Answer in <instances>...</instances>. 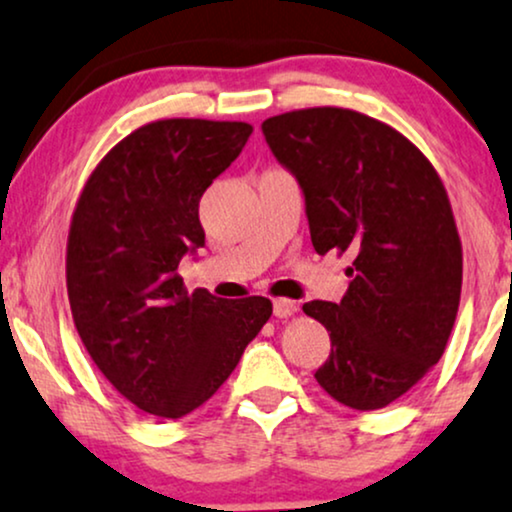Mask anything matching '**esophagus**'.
Returning a JSON list of instances; mask_svg holds the SVG:
<instances>
[{"label": "esophagus", "mask_w": 512, "mask_h": 512, "mask_svg": "<svg viewBox=\"0 0 512 512\" xmlns=\"http://www.w3.org/2000/svg\"><path fill=\"white\" fill-rule=\"evenodd\" d=\"M273 311H275L277 318H289V315H294L296 311H299V304H296V301H292V299H285V296H282V299H275L273 301Z\"/></svg>", "instance_id": "esophagus-1"}]
</instances>
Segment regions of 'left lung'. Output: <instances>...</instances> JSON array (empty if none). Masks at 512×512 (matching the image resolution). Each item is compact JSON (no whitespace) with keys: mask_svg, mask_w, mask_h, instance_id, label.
Segmentation results:
<instances>
[{"mask_svg":"<svg viewBox=\"0 0 512 512\" xmlns=\"http://www.w3.org/2000/svg\"><path fill=\"white\" fill-rule=\"evenodd\" d=\"M306 197L318 254L349 251V292L304 313L330 332L315 380L356 410L389 406L439 363L463 285V246L439 173L408 137L365 113L315 106L263 121Z\"/></svg>","mask_w":512,"mask_h":512,"instance_id":"left-lung-1","label":"left lung"}]
</instances>
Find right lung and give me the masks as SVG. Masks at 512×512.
<instances>
[{
    "mask_svg": "<svg viewBox=\"0 0 512 512\" xmlns=\"http://www.w3.org/2000/svg\"><path fill=\"white\" fill-rule=\"evenodd\" d=\"M251 130L204 118L142 125L97 163L75 204L66 246L75 330L144 413L175 420L206 403L273 315L266 296L189 294L178 275L180 258L204 246L201 197Z\"/></svg>",
    "mask_w": 512,
    "mask_h": 512,
    "instance_id": "obj_1",
    "label": "right lung"
}]
</instances>
